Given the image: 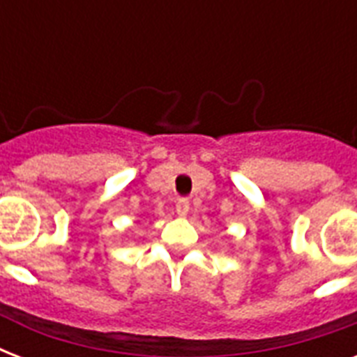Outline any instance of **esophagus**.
I'll list each match as a JSON object with an SVG mask.
<instances>
[{"instance_id":"obj_1","label":"esophagus","mask_w":357,"mask_h":357,"mask_svg":"<svg viewBox=\"0 0 357 357\" xmlns=\"http://www.w3.org/2000/svg\"><path fill=\"white\" fill-rule=\"evenodd\" d=\"M190 206H189V200H185V198H181V200L176 204V213H178L179 217H185L187 213H189Z\"/></svg>"}]
</instances>
